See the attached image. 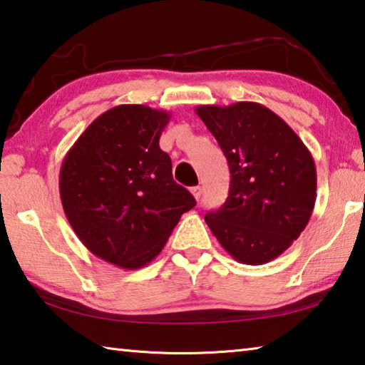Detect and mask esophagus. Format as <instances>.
<instances>
[{
	"label": "esophagus",
	"instance_id": "obj_1",
	"mask_svg": "<svg viewBox=\"0 0 365 365\" xmlns=\"http://www.w3.org/2000/svg\"><path fill=\"white\" fill-rule=\"evenodd\" d=\"M190 194L194 195V199L199 202L200 197H202V187L200 186H195V187H190Z\"/></svg>",
	"mask_w": 365,
	"mask_h": 365
}]
</instances>
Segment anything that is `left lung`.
<instances>
[{"label":"left lung","instance_id":"left-lung-1","mask_svg":"<svg viewBox=\"0 0 365 365\" xmlns=\"http://www.w3.org/2000/svg\"><path fill=\"white\" fill-rule=\"evenodd\" d=\"M231 171L229 195L205 215L221 247L244 264H264L299 237L316 203V165L285 121L258 102L199 106Z\"/></svg>","mask_w":365,"mask_h":365}]
</instances>
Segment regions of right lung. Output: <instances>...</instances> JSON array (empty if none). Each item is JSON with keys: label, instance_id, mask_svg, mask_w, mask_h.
<instances>
[{"label": "right lung", "instance_id": "right-lung-1", "mask_svg": "<svg viewBox=\"0 0 365 365\" xmlns=\"http://www.w3.org/2000/svg\"><path fill=\"white\" fill-rule=\"evenodd\" d=\"M170 118L147 106L113 107L83 131L61 166V200L76 237L123 269L149 264L195 207L158 145Z\"/></svg>", "mask_w": 365, "mask_h": 365}]
</instances>
